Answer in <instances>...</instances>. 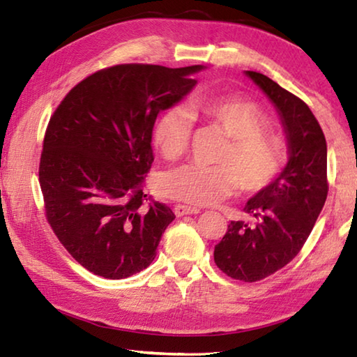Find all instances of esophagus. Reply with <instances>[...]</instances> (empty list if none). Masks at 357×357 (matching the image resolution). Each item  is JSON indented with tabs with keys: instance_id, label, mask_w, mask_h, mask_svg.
Masks as SVG:
<instances>
[{
	"instance_id": "obj_1",
	"label": "esophagus",
	"mask_w": 357,
	"mask_h": 357,
	"mask_svg": "<svg viewBox=\"0 0 357 357\" xmlns=\"http://www.w3.org/2000/svg\"><path fill=\"white\" fill-rule=\"evenodd\" d=\"M200 213V209L198 208H193V206H187V204H176L174 206V214L178 217H183L187 214H198Z\"/></svg>"
}]
</instances>
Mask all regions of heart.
I'll list each match as a JSON object with an SVG mask.
<instances>
[{
    "label": "heart",
    "mask_w": 357,
    "mask_h": 357,
    "mask_svg": "<svg viewBox=\"0 0 357 357\" xmlns=\"http://www.w3.org/2000/svg\"><path fill=\"white\" fill-rule=\"evenodd\" d=\"M193 112L214 123L228 142L220 151L219 165H185L164 178L168 197L193 206L219 203L239 189L255 193L273 184L288 162V143L271 130L269 116L257 102L241 96L203 98L193 102ZM190 116L172 107L154 126V144L167 160H178L189 146Z\"/></svg>",
    "instance_id": "obj_1"
}]
</instances>
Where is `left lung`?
<instances>
[{"instance_id":"obj_1","label":"left lung","mask_w":357,"mask_h":357,"mask_svg":"<svg viewBox=\"0 0 357 357\" xmlns=\"http://www.w3.org/2000/svg\"><path fill=\"white\" fill-rule=\"evenodd\" d=\"M280 113L289 162L279 178L245 203L253 222L231 220L214 261L234 280L258 282L298 255L328 197V148L309 105L269 77L247 70Z\"/></svg>"}]
</instances>
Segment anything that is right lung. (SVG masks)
I'll return each mask as SVG.
<instances>
[{"label":"right lung","instance_id":"obj_1","mask_svg":"<svg viewBox=\"0 0 357 357\" xmlns=\"http://www.w3.org/2000/svg\"><path fill=\"white\" fill-rule=\"evenodd\" d=\"M203 66L116 64L77 83L48 121L39 184L48 225L72 258L128 279L155 258L173 211L143 192L159 112L195 86Z\"/></svg>","mask_w":357,"mask_h":357}]
</instances>
